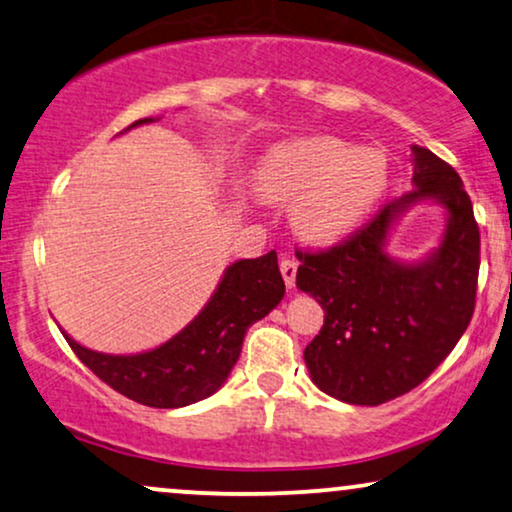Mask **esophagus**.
<instances>
[{"instance_id":"esophagus-1","label":"esophagus","mask_w":512,"mask_h":512,"mask_svg":"<svg viewBox=\"0 0 512 512\" xmlns=\"http://www.w3.org/2000/svg\"><path fill=\"white\" fill-rule=\"evenodd\" d=\"M281 274H283V281H286L288 288L295 286V276H297V260L293 257H283L281 260Z\"/></svg>"}]
</instances>
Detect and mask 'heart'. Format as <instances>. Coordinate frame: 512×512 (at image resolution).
I'll use <instances>...</instances> for the list:
<instances>
[{
  "mask_svg": "<svg viewBox=\"0 0 512 512\" xmlns=\"http://www.w3.org/2000/svg\"><path fill=\"white\" fill-rule=\"evenodd\" d=\"M260 189L274 200H297L295 222L316 241L352 231L387 186V158L378 148H352L335 137L281 144L262 160Z\"/></svg>",
  "mask_w": 512,
  "mask_h": 512,
  "instance_id": "b5f03b06",
  "label": "heart"
}]
</instances>
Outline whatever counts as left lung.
<instances>
[{
	"label": "left lung",
	"mask_w": 512,
	"mask_h": 512,
	"mask_svg": "<svg viewBox=\"0 0 512 512\" xmlns=\"http://www.w3.org/2000/svg\"><path fill=\"white\" fill-rule=\"evenodd\" d=\"M413 189L385 200L340 243L297 250V288L323 307V326L304 349L314 385L331 397L378 406L411 392L446 359L475 312L480 226L458 172L413 146ZM435 197L450 212L445 241L428 263L397 265L384 255L401 209Z\"/></svg>",
	"instance_id": "1"
}]
</instances>
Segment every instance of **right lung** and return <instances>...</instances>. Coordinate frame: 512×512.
I'll list each match as a JSON object with an SVG mask.
<instances>
[{"instance_id":"1","label":"right lung","mask_w":512,"mask_h":512,"mask_svg":"<svg viewBox=\"0 0 512 512\" xmlns=\"http://www.w3.org/2000/svg\"><path fill=\"white\" fill-rule=\"evenodd\" d=\"M153 122L151 118L129 127ZM127 127V129H129ZM286 293L276 252L231 264L205 309L170 342L134 354L92 352L68 338L77 359L115 392L155 409H179L217 392L234 368L250 323L260 321Z\"/></svg>"}]
</instances>
